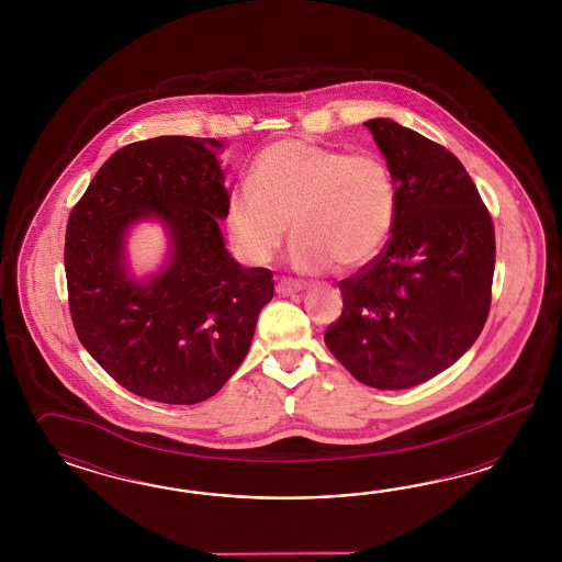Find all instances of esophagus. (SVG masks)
<instances>
[{"label": "esophagus", "instance_id": "esophagus-1", "mask_svg": "<svg viewBox=\"0 0 562 562\" xmlns=\"http://www.w3.org/2000/svg\"><path fill=\"white\" fill-rule=\"evenodd\" d=\"M303 289H305V286H303L301 282L289 280V278H282V280H278V284H276V292H278L280 296H290V294L301 292Z\"/></svg>", "mask_w": 562, "mask_h": 562}]
</instances>
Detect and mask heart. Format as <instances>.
Instances as JSON below:
<instances>
[{
  "instance_id": "b5f03b06",
  "label": "heart",
  "mask_w": 562,
  "mask_h": 562,
  "mask_svg": "<svg viewBox=\"0 0 562 562\" xmlns=\"http://www.w3.org/2000/svg\"><path fill=\"white\" fill-rule=\"evenodd\" d=\"M249 189L226 202V228L238 256L270 263L286 231L301 272H340L369 263L392 233L397 189L387 162L305 139H284L259 154Z\"/></svg>"
}]
</instances>
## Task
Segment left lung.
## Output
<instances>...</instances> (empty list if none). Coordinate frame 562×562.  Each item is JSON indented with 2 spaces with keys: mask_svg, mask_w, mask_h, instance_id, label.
<instances>
[{
  "mask_svg": "<svg viewBox=\"0 0 562 562\" xmlns=\"http://www.w3.org/2000/svg\"><path fill=\"white\" fill-rule=\"evenodd\" d=\"M397 189L392 237L338 282L329 352L376 390H408L451 367L491 311L494 226L474 181L445 146L392 120L364 123Z\"/></svg>",
  "mask_w": 562,
  "mask_h": 562,
  "instance_id": "1",
  "label": "left lung"
}]
</instances>
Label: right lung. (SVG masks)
Masks as SVG:
<instances>
[{"label":"right lung","instance_id":"add662e5","mask_svg":"<svg viewBox=\"0 0 562 562\" xmlns=\"http://www.w3.org/2000/svg\"><path fill=\"white\" fill-rule=\"evenodd\" d=\"M214 137L160 136L111 154L66 231L69 313L78 340L120 385L162 404H198L237 371L272 301L268 268H243L218 221L228 191ZM170 231L166 268L136 283L122 240L134 221Z\"/></svg>","mask_w":562,"mask_h":562}]
</instances>
